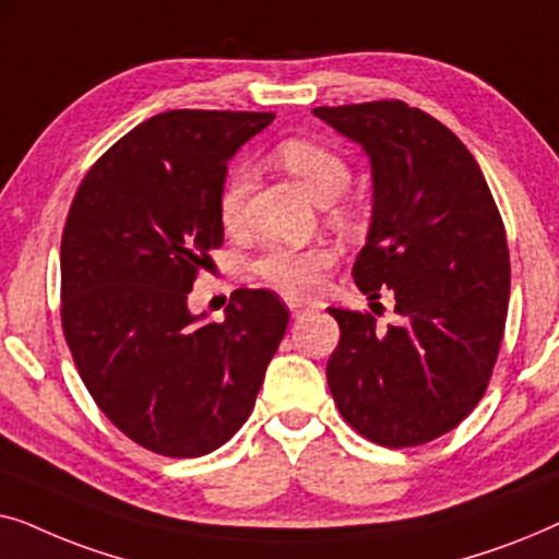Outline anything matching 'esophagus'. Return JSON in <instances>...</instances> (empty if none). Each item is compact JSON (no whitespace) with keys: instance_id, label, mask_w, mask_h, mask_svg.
<instances>
[{"instance_id":"esophagus-1","label":"esophagus","mask_w":559,"mask_h":559,"mask_svg":"<svg viewBox=\"0 0 559 559\" xmlns=\"http://www.w3.org/2000/svg\"><path fill=\"white\" fill-rule=\"evenodd\" d=\"M287 308H289V312H293V318H302L305 312H310L308 305H302V302H297V300H287Z\"/></svg>"}]
</instances>
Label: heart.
<instances>
[{
	"mask_svg": "<svg viewBox=\"0 0 559 559\" xmlns=\"http://www.w3.org/2000/svg\"><path fill=\"white\" fill-rule=\"evenodd\" d=\"M274 159L285 173L293 175L305 193L316 203H331L338 198L350 182V167L338 152L310 140H285L274 150ZM249 175L234 170L228 175L218 198V213L226 228H236L243 216V201H247ZM335 218L346 221L348 211L335 209ZM328 266V254L320 249L312 251H287L272 249L257 262V272L266 282L280 287L287 295H310L318 287L320 272Z\"/></svg>",
	"mask_w": 559,
	"mask_h": 559,
	"instance_id": "obj_1",
	"label": "heart"
}]
</instances>
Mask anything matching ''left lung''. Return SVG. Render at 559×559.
Listing matches in <instances>:
<instances>
[{
	"mask_svg": "<svg viewBox=\"0 0 559 559\" xmlns=\"http://www.w3.org/2000/svg\"><path fill=\"white\" fill-rule=\"evenodd\" d=\"M312 114L371 163V224L354 280L392 289L402 320L379 331L328 308L341 343L328 386L366 440L412 448L471 415L491 379L509 310V247L484 173L465 144L404 102L318 106Z\"/></svg>",
	"mask_w": 559,
	"mask_h": 559,
	"instance_id": "left-lung-1",
	"label": "left lung"
}]
</instances>
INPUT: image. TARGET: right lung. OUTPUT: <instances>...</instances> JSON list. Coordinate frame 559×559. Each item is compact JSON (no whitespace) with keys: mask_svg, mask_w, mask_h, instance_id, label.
Wrapping results in <instances>:
<instances>
[{"mask_svg":"<svg viewBox=\"0 0 559 559\" xmlns=\"http://www.w3.org/2000/svg\"><path fill=\"white\" fill-rule=\"evenodd\" d=\"M270 111L175 109L121 136L83 178L60 241V318L83 384L136 445L198 457L247 423L289 312L236 289L221 323L188 293L224 243L228 159Z\"/></svg>","mask_w":559,"mask_h":559,"instance_id":"add662e5","label":"right lung"}]
</instances>
